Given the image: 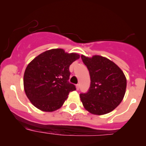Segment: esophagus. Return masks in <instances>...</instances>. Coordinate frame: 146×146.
Instances as JSON below:
<instances>
[{
  "mask_svg": "<svg viewBox=\"0 0 146 146\" xmlns=\"http://www.w3.org/2000/svg\"><path fill=\"white\" fill-rule=\"evenodd\" d=\"M80 84H78L76 85V88H77V90L80 89Z\"/></svg>",
  "mask_w": 146,
  "mask_h": 146,
  "instance_id": "esophagus-1",
  "label": "esophagus"
}]
</instances>
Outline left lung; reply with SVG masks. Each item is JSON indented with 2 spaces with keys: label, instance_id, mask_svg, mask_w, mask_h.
I'll return each instance as SVG.
<instances>
[{
  "label": "left lung",
  "instance_id": "obj_1",
  "mask_svg": "<svg viewBox=\"0 0 146 146\" xmlns=\"http://www.w3.org/2000/svg\"><path fill=\"white\" fill-rule=\"evenodd\" d=\"M89 71L90 88L80 97L84 108L94 115H104L121 103L125 93L126 79L113 62L100 56L88 58L82 56Z\"/></svg>",
  "mask_w": 146,
  "mask_h": 146
}]
</instances>
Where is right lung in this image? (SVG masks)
<instances>
[{
  "instance_id": "obj_1",
  "label": "right lung",
  "mask_w": 146,
  "mask_h": 146,
  "mask_svg": "<svg viewBox=\"0 0 146 146\" xmlns=\"http://www.w3.org/2000/svg\"><path fill=\"white\" fill-rule=\"evenodd\" d=\"M79 57L77 53L68 54L61 48H55L43 52L28 64L24 74V88L34 106L52 112L62 106L68 93L76 90L68 81L69 66Z\"/></svg>"
}]
</instances>
